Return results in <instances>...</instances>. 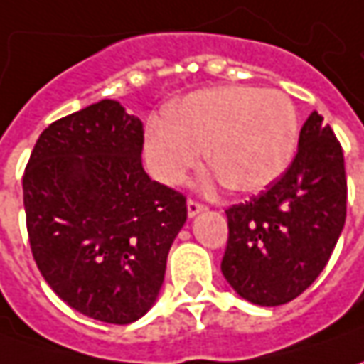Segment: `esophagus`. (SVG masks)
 Returning a JSON list of instances; mask_svg holds the SVG:
<instances>
[{
	"label": "esophagus",
	"mask_w": 364,
	"mask_h": 364,
	"mask_svg": "<svg viewBox=\"0 0 364 364\" xmlns=\"http://www.w3.org/2000/svg\"><path fill=\"white\" fill-rule=\"evenodd\" d=\"M203 210H206V206H204L203 203H198V200H194V198H190L188 200V217H196L198 213H203Z\"/></svg>",
	"instance_id": "1"
}]
</instances>
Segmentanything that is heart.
<instances>
[{
	"label": "heart",
	"mask_w": 364,
	"mask_h": 364,
	"mask_svg": "<svg viewBox=\"0 0 364 364\" xmlns=\"http://www.w3.org/2000/svg\"><path fill=\"white\" fill-rule=\"evenodd\" d=\"M300 121L294 103L279 91L217 87L192 92L170 107L166 119L147 125L146 154L151 172L180 184L206 160L208 182H227L237 192L269 186L291 164Z\"/></svg>",
	"instance_id": "b5f03b06"
}]
</instances>
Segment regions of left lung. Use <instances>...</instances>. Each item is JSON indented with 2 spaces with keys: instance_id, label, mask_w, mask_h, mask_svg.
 Masks as SVG:
<instances>
[{
  "instance_id": "1",
  "label": "left lung",
  "mask_w": 364,
  "mask_h": 364,
  "mask_svg": "<svg viewBox=\"0 0 364 364\" xmlns=\"http://www.w3.org/2000/svg\"><path fill=\"white\" fill-rule=\"evenodd\" d=\"M312 113L298 154L261 194L225 213L229 241L220 272L257 306L298 298L326 267L346 218V174L341 141Z\"/></svg>"
}]
</instances>
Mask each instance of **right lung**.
<instances>
[{
	"label": "right lung",
	"instance_id": "obj_1",
	"mask_svg": "<svg viewBox=\"0 0 364 364\" xmlns=\"http://www.w3.org/2000/svg\"><path fill=\"white\" fill-rule=\"evenodd\" d=\"M144 125L111 99L50 123L23 172L36 265L80 314L132 324L160 294L184 194L141 166Z\"/></svg>",
	"mask_w": 364,
	"mask_h": 364
}]
</instances>
